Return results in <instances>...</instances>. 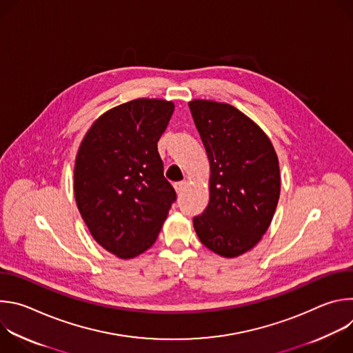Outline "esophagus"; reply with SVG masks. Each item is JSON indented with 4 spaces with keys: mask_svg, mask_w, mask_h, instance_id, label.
Segmentation results:
<instances>
[{
    "mask_svg": "<svg viewBox=\"0 0 353 353\" xmlns=\"http://www.w3.org/2000/svg\"><path fill=\"white\" fill-rule=\"evenodd\" d=\"M173 187H174L176 192H180V191H183V190L187 187V181H185V180H183V181H177V183H174V184H173Z\"/></svg>",
    "mask_w": 353,
    "mask_h": 353,
    "instance_id": "1",
    "label": "esophagus"
}]
</instances>
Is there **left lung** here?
Returning a JSON list of instances; mask_svg holds the SVG:
<instances>
[{"label":"left lung","instance_id":"1","mask_svg":"<svg viewBox=\"0 0 353 353\" xmlns=\"http://www.w3.org/2000/svg\"><path fill=\"white\" fill-rule=\"evenodd\" d=\"M210 161V203L192 219L198 239L214 253L234 259L253 248L274 218L279 162L267 134L228 103H188Z\"/></svg>","mask_w":353,"mask_h":353}]
</instances>
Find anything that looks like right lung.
Listing matches in <instances>:
<instances>
[{"label":"right lung","mask_w":353,"mask_h":353,"mask_svg":"<svg viewBox=\"0 0 353 353\" xmlns=\"http://www.w3.org/2000/svg\"><path fill=\"white\" fill-rule=\"evenodd\" d=\"M173 112L163 99L131 100L100 116L79 145L78 210L92 237L119 259H134L157 241L176 201L158 152Z\"/></svg>","instance_id":"obj_1"}]
</instances>
